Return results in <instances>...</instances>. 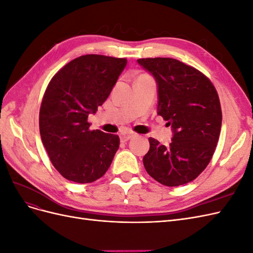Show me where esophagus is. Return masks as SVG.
I'll use <instances>...</instances> for the list:
<instances>
[{
  "label": "esophagus",
  "instance_id": "esophagus-1",
  "mask_svg": "<svg viewBox=\"0 0 253 253\" xmlns=\"http://www.w3.org/2000/svg\"><path fill=\"white\" fill-rule=\"evenodd\" d=\"M134 136H135L134 132L126 131V132H124V133L120 134V139H121L122 142H125V141H127V140L131 139L132 137H134Z\"/></svg>",
  "mask_w": 253,
  "mask_h": 253
}]
</instances>
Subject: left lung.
<instances>
[{
  "instance_id": "left-lung-1",
  "label": "left lung",
  "mask_w": 253,
  "mask_h": 253,
  "mask_svg": "<svg viewBox=\"0 0 253 253\" xmlns=\"http://www.w3.org/2000/svg\"><path fill=\"white\" fill-rule=\"evenodd\" d=\"M158 84V115L173 128L169 147L150 137L143 166L151 177L168 187L195 179L215 152L221 109L211 80L193 66L172 58L137 60Z\"/></svg>"
}]
</instances>
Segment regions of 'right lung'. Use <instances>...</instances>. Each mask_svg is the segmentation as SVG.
I'll list each match as a JSON object with an SVG mask.
<instances>
[{"instance_id":"right-lung-1","label":"right lung","mask_w":253,"mask_h":253,"mask_svg":"<svg viewBox=\"0 0 253 253\" xmlns=\"http://www.w3.org/2000/svg\"><path fill=\"white\" fill-rule=\"evenodd\" d=\"M126 63V58L84 55L49 81L40 108V135L52 166L64 178L88 183L109 170L119 136L90 131L87 118L108 99Z\"/></svg>"}]
</instances>
